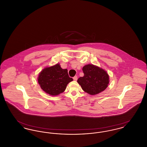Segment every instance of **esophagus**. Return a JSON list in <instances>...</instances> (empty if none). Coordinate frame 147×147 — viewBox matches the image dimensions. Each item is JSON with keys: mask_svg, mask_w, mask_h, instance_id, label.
<instances>
[{"mask_svg": "<svg viewBox=\"0 0 147 147\" xmlns=\"http://www.w3.org/2000/svg\"><path fill=\"white\" fill-rule=\"evenodd\" d=\"M73 79H74V80H77V79H78V77H77V76H75V77H73Z\"/></svg>", "mask_w": 147, "mask_h": 147, "instance_id": "esophagus-1", "label": "esophagus"}]
</instances>
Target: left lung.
Masks as SVG:
<instances>
[{
    "mask_svg": "<svg viewBox=\"0 0 147 147\" xmlns=\"http://www.w3.org/2000/svg\"><path fill=\"white\" fill-rule=\"evenodd\" d=\"M84 76L77 82L82 89L90 95H96L105 90L109 83V77L106 71L92 64L83 68Z\"/></svg>",
    "mask_w": 147,
    "mask_h": 147,
    "instance_id": "left-lung-1",
    "label": "left lung"
}]
</instances>
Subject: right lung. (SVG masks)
Segmentation results:
<instances>
[{
	"label": "right lung",
	"instance_id": "right-lung-1",
	"mask_svg": "<svg viewBox=\"0 0 147 147\" xmlns=\"http://www.w3.org/2000/svg\"><path fill=\"white\" fill-rule=\"evenodd\" d=\"M73 79L69 77L68 70L62 69L59 64L43 69L38 78L42 90L52 96L63 92L67 85Z\"/></svg>",
	"mask_w": 147,
	"mask_h": 147
}]
</instances>
